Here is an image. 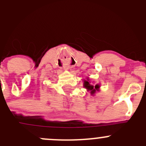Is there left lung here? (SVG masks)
<instances>
[{"mask_svg":"<svg viewBox=\"0 0 146 146\" xmlns=\"http://www.w3.org/2000/svg\"><path fill=\"white\" fill-rule=\"evenodd\" d=\"M83 86L85 89H87V90L90 92V94L92 95H95L97 91H100V84H96L95 85L91 84L89 78H87V80H83Z\"/></svg>","mask_w":146,"mask_h":146,"instance_id":"left-lung-1","label":"left lung"}]
</instances>
